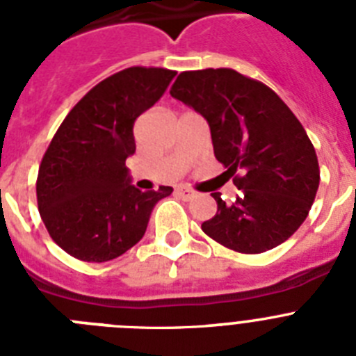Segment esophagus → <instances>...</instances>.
I'll return each mask as SVG.
<instances>
[{"label":"esophagus","mask_w":356,"mask_h":356,"mask_svg":"<svg viewBox=\"0 0 356 356\" xmlns=\"http://www.w3.org/2000/svg\"><path fill=\"white\" fill-rule=\"evenodd\" d=\"M176 194L180 197H184V200H193V197L196 196V193H194L193 188L188 187H178L176 188Z\"/></svg>","instance_id":"esophagus-1"}]
</instances>
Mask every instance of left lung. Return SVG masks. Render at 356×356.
<instances>
[{"label": "left lung", "instance_id": "8db88e82", "mask_svg": "<svg viewBox=\"0 0 356 356\" xmlns=\"http://www.w3.org/2000/svg\"><path fill=\"white\" fill-rule=\"evenodd\" d=\"M171 96L209 121L216 159L237 170L241 191L226 205L213 193L217 212L201 229L237 253L257 254L287 241L303 225L319 187V162L303 124L266 83L235 69L178 74Z\"/></svg>", "mask_w": 356, "mask_h": 356}]
</instances>
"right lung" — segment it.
Instances as JSON below:
<instances>
[{"label": "right lung", "mask_w": 356, "mask_h": 356, "mask_svg": "<svg viewBox=\"0 0 356 356\" xmlns=\"http://www.w3.org/2000/svg\"><path fill=\"white\" fill-rule=\"evenodd\" d=\"M176 71L122 69L92 87L53 135L37 175V205L49 237L83 262H108L143 238L156 201L130 184L134 124L155 105Z\"/></svg>", "instance_id": "add662e5"}]
</instances>
